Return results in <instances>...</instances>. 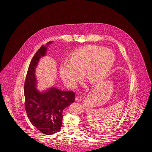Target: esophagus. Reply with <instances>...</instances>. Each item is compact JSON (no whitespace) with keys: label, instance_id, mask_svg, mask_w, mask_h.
Segmentation results:
<instances>
[{"label":"esophagus","instance_id":"1","mask_svg":"<svg viewBox=\"0 0 152 152\" xmlns=\"http://www.w3.org/2000/svg\"><path fill=\"white\" fill-rule=\"evenodd\" d=\"M81 97L80 96H78L76 97V98H75V100H76V101H80L81 100Z\"/></svg>","mask_w":152,"mask_h":152}]
</instances>
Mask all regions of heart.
I'll use <instances>...</instances> for the list:
<instances>
[{"mask_svg":"<svg viewBox=\"0 0 152 152\" xmlns=\"http://www.w3.org/2000/svg\"><path fill=\"white\" fill-rule=\"evenodd\" d=\"M115 61V55L109 48L99 46H88L74 52L69 61H62L60 75L65 84L72 88L76 86L83 77L96 83L105 77Z\"/></svg>","mask_w":152,"mask_h":152,"instance_id":"heart-1","label":"heart"}]
</instances>
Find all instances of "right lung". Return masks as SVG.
Returning a JSON list of instances; mask_svg holds the SVG:
<instances>
[{"label":"right lung","instance_id":"obj_1","mask_svg":"<svg viewBox=\"0 0 152 152\" xmlns=\"http://www.w3.org/2000/svg\"><path fill=\"white\" fill-rule=\"evenodd\" d=\"M52 42L42 46L33 56L28 67L24 88L28 117L34 126L46 135L60 131L63 110L74 102L75 96L72 91H61L55 87L42 92L36 88V67L41 58L46 55L47 47Z\"/></svg>","mask_w":152,"mask_h":152}]
</instances>
